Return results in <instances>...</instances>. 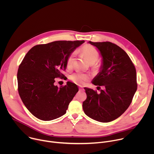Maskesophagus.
Listing matches in <instances>:
<instances>
[{
	"label": "esophagus",
	"mask_w": 154,
	"mask_h": 154,
	"mask_svg": "<svg viewBox=\"0 0 154 154\" xmlns=\"http://www.w3.org/2000/svg\"><path fill=\"white\" fill-rule=\"evenodd\" d=\"M80 90H83V88H80Z\"/></svg>",
	"instance_id": "esophagus-1"
}]
</instances>
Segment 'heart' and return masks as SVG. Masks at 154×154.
I'll return each instance as SVG.
<instances>
[{
    "label": "heart",
    "mask_w": 154,
    "mask_h": 154,
    "mask_svg": "<svg viewBox=\"0 0 154 154\" xmlns=\"http://www.w3.org/2000/svg\"><path fill=\"white\" fill-rule=\"evenodd\" d=\"M81 53L85 57L86 60L90 64L93 65V67L97 69L99 67V64L96 62L99 57V53L98 51L91 45H84L80 49ZM75 57V52L71 53L68 57L66 60V67L68 69H71ZM70 79L75 83L79 85H83L86 83L88 80V77L86 74L81 72H75L70 76Z\"/></svg>",
    "instance_id": "obj_1"
}]
</instances>
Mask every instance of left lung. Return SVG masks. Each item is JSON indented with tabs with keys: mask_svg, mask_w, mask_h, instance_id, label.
Segmentation results:
<instances>
[{
	"mask_svg": "<svg viewBox=\"0 0 154 154\" xmlns=\"http://www.w3.org/2000/svg\"><path fill=\"white\" fill-rule=\"evenodd\" d=\"M88 42L98 49L102 57L100 71L92 83L103 86L104 90L98 94L85 88L87 98L83 109L90 118L108 122L119 118L130 105L137 90L136 69L127 54L115 44Z\"/></svg>",
	"mask_w": 154,
	"mask_h": 154,
	"instance_id": "8db88e82",
	"label": "left lung"
}]
</instances>
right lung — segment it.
Instances as JSON below:
<instances>
[{
  "label": "right lung",
  "mask_w": 154,
  "mask_h": 154,
  "mask_svg": "<svg viewBox=\"0 0 154 154\" xmlns=\"http://www.w3.org/2000/svg\"><path fill=\"white\" fill-rule=\"evenodd\" d=\"M84 41H57L33 47L22 61L17 71L20 99L36 118L51 121L66 113L78 92L77 86L68 82L58 88L55 78L64 77L69 55Z\"/></svg>",
  "instance_id": "right-lung-1"
}]
</instances>
